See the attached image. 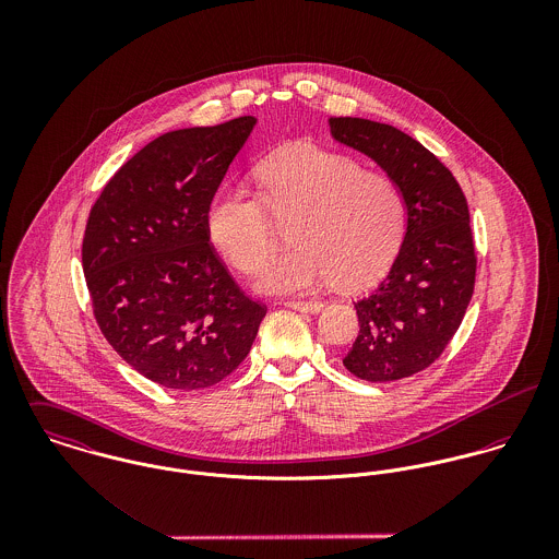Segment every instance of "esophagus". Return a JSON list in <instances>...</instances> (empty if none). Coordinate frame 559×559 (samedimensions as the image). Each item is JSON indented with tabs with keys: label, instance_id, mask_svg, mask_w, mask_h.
Returning a JSON list of instances; mask_svg holds the SVG:
<instances>
[{
	"label": "esophagus",
	"instance_id": "obj_1",
	"mask_svg": "<svg viewBox=\"0 0 559 559\" xmlns=\"http://www.w3.org/2000/svg\"><path fill=\"white\" fill-rule=\"evenodd\" d=\"M290 310H297V312H310V314H317L324 306L320 301H288L286 304Z\"/></svg>",
	"mask_w": 559,
	"mask_h": 559
}]
</instances>
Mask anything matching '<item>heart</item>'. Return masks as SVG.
Instances as JSON below:
<instances>
[{
  "label": "heart",
  "instance_id": "1",
  "mask_svg": "<svg viewBox=\"0 0 559 559\" xmlns=\"http://www.w3.org/2000/svg\"><path fill=\"white\" fill-rule=\"evenodd\" d=\"M258 178L262 195L240 187L217 189L206 230L239 271L253 273L277 245L271 215L290 226L295 247L262 269L255 280L260 293H306L329 280L340 288H361L394 260L406 202L388 174L301 144L264 160Z\"/></svg>",
  "mask_w": 559,
  "mask_h": 559
}]
</instances>
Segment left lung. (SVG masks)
<instances>
[{
    "label": "left lung",
    "mask_w": 559,
    "mask_h": 559,
    "mask_svg": "<svg viewBox=\"0 0 559 559\" xmlns=\"http://www.w3.org/2000/svg\"><path fill=\"white\" fill-rule=\"evenodd\" d=\"M335 142L374 160L406 202L399 255L355 304L359 335L344 357L355 377L388 383L428 368L461 326L476 284L467 200L452 171L417 140L366 118H329Z\"/></svg>",
    "instance_id": "1"
}]
</instances>
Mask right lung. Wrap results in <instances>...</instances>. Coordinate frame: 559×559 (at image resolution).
I'll return each instance as SVG.
<instances>
[{"label": "right lung", "mask_w": 559, "mask_h": 559, "mask_svg": "<svg viewBox=\"0 0 559 559\" xmlns=\"http://www.w3.org/2000/svg\"><path fill=\"white\" fill-rule=\"evenodd\" d=\"M255 122L160 135L114 174L87 217L81 262L96 322L133 370L167 390L224 381L266 314L206 230L209 204Z\"/></svg>", "instance_id": "right-lung-1"}]
</instances>
